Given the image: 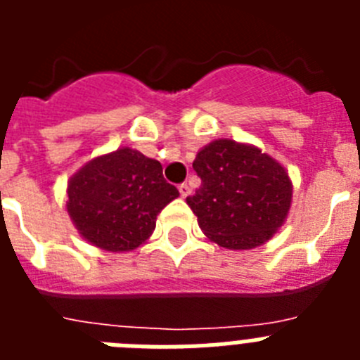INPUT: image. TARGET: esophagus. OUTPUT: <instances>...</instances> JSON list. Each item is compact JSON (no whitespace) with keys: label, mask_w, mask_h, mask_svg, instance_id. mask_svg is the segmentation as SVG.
Segmentation results:
<instances>
[{"label":"esophagus","mask_w":360,"mask_h":360,"mask_svg":"<svg viewBox=\"0 0 360 360\" xmlns=\"http://www.w3.org/2000/svg\"><path fill=\"white\" fill-rule=\"evenodd\" d=\"M178 191H180V196H182V198H186V196H189L191 187L187 186V184H180V186H178Z\"/></svg>","instance_id":"1"}]
</instances>
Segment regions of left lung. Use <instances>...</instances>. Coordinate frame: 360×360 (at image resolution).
<instances>
[{
	"mask_svg": "<svg viewBox=\"0 0 360 360\" xmlns=\"http://www.w3.org/2000/svg\"><path fill=\"white\" fill-rule=\"evenodd\" d=\"M202 186L187 203L205 236L243 250L265 243L290 209L292 184L285 167L252 146L214 141L193 162Z\"/></svg>",
	"mask_w": 360,
	"mask_h": 360,
	"instance_id": "8db88e82",
	"label": "left lung"
}]
</instances>
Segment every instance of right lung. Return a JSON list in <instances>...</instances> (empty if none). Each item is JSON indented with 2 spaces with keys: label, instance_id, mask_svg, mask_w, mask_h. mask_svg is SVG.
Segmentation results:
<instances>
[{
  "label": "right lung",
  "instance_id": "right-lung-1",
  "mask_svg": "<svg viewBox=\"0 0 360 360\" xmlns=\"http://www.w3.org/2000/svg\"><path fill=\"white\" fill-rule=\"evenodd\" d=\"M176 196L160 162L124 148L95 158L70 180L66 207L91 245L122 252L151 236L158 212Z\"/></svg>",
  "mask_w": 360,
  "mask_h": 360
}]
</instances>
